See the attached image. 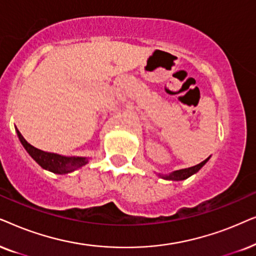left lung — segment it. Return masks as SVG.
Wrapping results in <instances>:
<instances>
[{"label": "left lung", "instance_id": "8db88e82", "mask_svg": "<svg viewBox=\"0 0 256 256\" xmlns=\"http://www.w3.org/2000/svg\"><path fill=\"white\" fill-rule=\"evenodd\" d=\"M208 159H210V156L207 159L204 160V162L198 164V165H196V166H192V168H188L179 170V171H174L168 176H162V174H159V176H162V178L168 179V180H184V179H187L188 176H190L192 174H194V173H196L198 171H199V170L202 168V166L207 162V160H208Z\"/></svg>", "mask_w": 256, "mask_h": 256}]
</instances>
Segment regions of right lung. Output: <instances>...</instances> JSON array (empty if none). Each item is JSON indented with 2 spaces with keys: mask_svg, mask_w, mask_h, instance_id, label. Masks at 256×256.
<instances>
[{
  "mask_svg": "<svg viewBox=\"0 0 256 256\" xmlns=\"http://www.w3.org/2000/svg\"><path fill=\"white\" fill-rule=\"evenodd\" d=\"M17 136H18L20 140L22 145L24 146L26 152L29 153L30 156L38 164L40 168L48 171H51L57 174H64V173L72 172L74 170L82 168L88 162L86 158H82V156H63L60 154H54V153H49L40 151V150L34 148L30 145L28 142L23 138V136L20 134V131L16 128Z\"/></svg>",
  "mask_w": 256,
  "mask_h": 256,
  "instance_id": "obj_1",
  "label": "right lung"
}]
</instances>
